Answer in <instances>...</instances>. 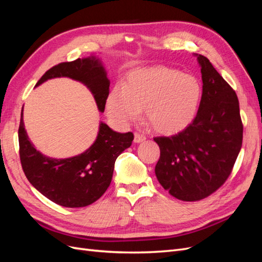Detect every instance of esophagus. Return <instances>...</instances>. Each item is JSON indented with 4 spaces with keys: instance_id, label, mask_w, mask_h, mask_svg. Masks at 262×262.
Instances as JSON below:
<instances>
[{
    "instance_id": "34e87169",
    "label": "esophagus",
    "mask_w": 262,
    "mask_h": 262,
    "mask_svg": "<svg viewBox=\"0 0 262 262\" xmlns=\"http://www.w3.org/2000/svg\"><path fill=\"white\" fill-rule=\"evenodd\" d=\"M146 140V137L144 134H140V133H134V143H141Z\"/></svg>"
}]
</instances>
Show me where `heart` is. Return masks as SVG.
Returning <instances> with one entry per match:
<instances>
[{"label":"heart","mask_w":262,"mask_h":262,"mask_svg":"<svg viewBox=\"0 0 262 262\" xmlns=\"http://www.w3.org/2000/svg\"><path fill=\"white\" fill-rule=\"evenodd\" d=\"M202 89L192 75L166 67L134 70L121 87L110 91L106 109L119 125L136 121L143 109L153 130L171 136L191 124L200 106Z\"/></svg>","instance_id":"b5f03b06"}]
</instances>
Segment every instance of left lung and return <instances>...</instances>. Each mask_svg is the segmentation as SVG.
<instances>
[{"instance_id": "1", "label": "left lung", "mask_w": 262, "mask_h": 262, "mask_svg": "<svg viewBox=\"0 0 262 262\" xmlns=\"http://www.w3.org/2000/svg\"><path fill=\"white\" fill-rule=\"evenodd\" d=\"M202 74V97L192 123L171 137H158L161 156L155 175L182 201L213 193L231 175L243 143V123L235 91L208 58L194 54Z\"/></svg>"}]
</instances>
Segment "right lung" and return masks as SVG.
I'll return each mask as SVG.
<instances>
[{
	"label": "right lung",
	"mask_w": 262,
	"mask_h": 262,
	"mask_svg": "<svg viewBox=\"0 0 262 262\" xmlns=\"http://www.w3.org/2000/svg\"><path fill=\"white\" fill-rule=\"evenodd\" d=\"M55 77L81 82L91 91L100 113H104L110 81L99 58L92 55L51 68L35 87ZM19 157L28 181L52 202L66 208L87 207L105 193L113 179L115 162L131 146L133 133H119L99 123L97 138L85 152L69 158L43 155L31 143L23 120L18 129Z\"/></svg>",
	"instance_id": "1"
}]
</instances>
